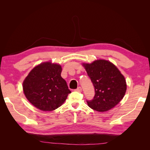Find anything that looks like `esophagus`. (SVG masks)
Wrapping results in <instances>:
<instances>
[{
    "instance_id": "1",
    "label": "esophagus",
    "mask_w": 150,
    "mask_h": 150,
    "mask_svg": "<svg viewBox=\"0 0 150 150\" xmlns=\"http://www.w3.org/2000/svg\"><path fill=\"white\" fill-rule=\"evenodd\" d=\"M76 91L77 92L81 93V91H82V88H81V87H79V88H77V89H76Z\"/></svg>"
}]
</instances>
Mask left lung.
I'll use <instances>...</instances> for the list:
<instances>
[{"label": "left lung", "instance_id": "left-lung-1", "mask_svg": "<svg viewBox=\"0 0 150 150\" xmlns=\"http://www.w3.org/2000/svg\"><path fill=\"white\" fill-rule=\"evenodd\" d=\"M83 66L91 80L95 90L92 100L86 101L94 110L104 112L111 110L123 98L126 91L125 77L111 62L99 59Z\"/></svg>", "mask_w": 150, "mask_h": 150}]
</instances>
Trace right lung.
Segmentation results:
<instances>
[{
    "label": "right lung",
    "mask_w": 150,
    "mask_h": 150,
    "mask_svg": "<svg viewBox=\"0 0 150 150\" xmlns=\"http://www.w3.org/2000/svg\"><path fill=\"white\" fill-rule=\"evenodd\" d=\"M59 64L46 62L35 66L23 82L26 98L33 106L44 111L60 107L71 93L61 76Z\"/></svg>",
    "instance_id": "add662e5"
}]
</instances>
